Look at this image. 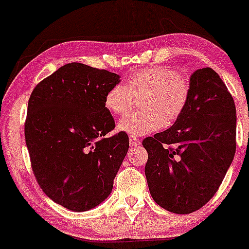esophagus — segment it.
Segmentation results:
<instances>
[{"label":"esophagus","mask_w":249,"mask_h":249,"mask_svg":"<svg viewBox=\"0 0 249 249\" xmlns=\"http://www.w3.org/2000/svg\"><path fill=\"white\" fill-rule=\"evenodd\" d=\"M139 142H139L138 138L132 137V136H130V137H129V144H130L131 147H136V146L139 145Z\"/></svg>","instance_id":"34e87169"}]
</instances>
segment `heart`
I'll return each instance as SVG.
<instances>
[{"label":"heart","instance_id":"obj_1","mask_svg":"<svg viewBox=\"0 0 249 249\" xmlns=\"http://www.w3.org/2000/svg\"><path fill=\"white\" fill-rule=\"evenodd\" d=\"M190 97L187 78L169 67L154 66L134 71L124 85H114L107 91L104 105L113 115L130 110L139 98L141 110L124 117L119 130L131 136H144L178 120L185 112Z\"/></svg>","mask_w":249,"mask_h":249}]
</instances>
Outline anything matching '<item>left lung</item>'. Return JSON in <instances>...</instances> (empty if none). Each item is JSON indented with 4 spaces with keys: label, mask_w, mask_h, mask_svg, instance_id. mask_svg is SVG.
<instances>
[{
    "label": "left lung",
    "mask_w": 249,
    "mask_h": 249,
    "mask_svg": "<svg viewBox=\"0 0 249 249\" xmlns=\"http://www.w3.org/2000/svg\"><path fill=\"white\" fill-rule=\"evenodd\" d=\"M189 84L181 117L142 141L149 193L156 204L177 214L195 212L212 198L236 153V107L222 79L203 68Z\"/></svg>",
    "instance_id": "left-lung-1"
}]
</instances>
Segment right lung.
Returning a JSON list of instances; mask_svg holds the SVG:
<instances>
[{"label": "right lung", "mask_w": 249, "mask_h": 249, "mask_svg": "<svg viewBox=\"0 0 249 249\" xmlns=\"http://www.w3.org/2000/svg\"><path fill=\"white\" fill-rule=\"evenodd\" d=\"M120 83L107 70L72 62L37 84L28 101L26 145L43 192L73 212L107 199L129 148L104 105L107 91Z\"/></svg>", "instance_id": "obj_1"}]
</instances>
